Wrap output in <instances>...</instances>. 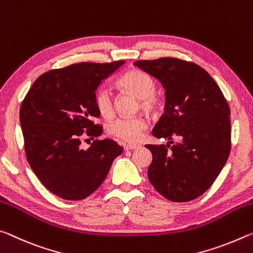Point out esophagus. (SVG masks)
Listing matches in <instances>:
<instances>
[{
    "mask_svg": "<svg viewBox=\"0 0 253 253\" xmlns=\"http://www.w3.org/2000/svg\"><path fill=\"white\" fill-rule=\"evenodd\" d=\"M138 148H139V144L130 143V144H126V146H124V150H134V149H138Z\"/></svg>",
    "mask_w": 253,
    "mask_h": 253,
    "instance_id": "34e87169",
    "label": "esophagus"
}]
</instances>
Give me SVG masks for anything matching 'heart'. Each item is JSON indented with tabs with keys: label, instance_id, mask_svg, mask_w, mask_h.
<instances>
[{
	"label": "heart",
	"instance_id": "b5f03b06",
	"mask_svg": "<svg viewBox=\"0 0 253 253\" xmlns=\"http://www.w3.org/2000/svg\"><path fill=\"white\" fill-rule=\"evenodd\" d=\"M123 89L133 94L140 101V107L148 114H155L160 107V99L155 95L156 84L154 78L140 69H131L119 80ZM95 105L103 117L110 118L114 113V102L112 92L102 87L95 95ZM147 129V122L142 118H120L107 126L109 133L126 142L135 143L142 138Z\"/></svg>",
	"mask_w": 253,
	"mask_h": 253
}]
</instances>
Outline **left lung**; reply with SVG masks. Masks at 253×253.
Returning a JSON list of instances; mask_svg holds the SVG:
<instances>
[{
    "label": "left lung",
    "mask_w": 253,
    "mask_h": 253,
    "mask_svg": "<svg viewBox=\"0 0 253 253\" xmlns=\"http://www.w3.org/2000/svg\"><path fill=\"white\" fill-rule=\"evenodd\" d=\"M134 66L158 80L165 89V113L152 135L165 144H146L152 163L148 177L172 202L195 200L224 167L231 149L230 107L216 83L200 66L177 58L136 60ZM180 142L170 149L169 142Z\"/></svg>",
    "instance_id": "left-lung-1"
}]
</instances>
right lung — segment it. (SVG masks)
Segmentation results:
<instances>
[{"label": "right lung", "mask_w": 253, "mask_h": 253, "mask_svg": "<svg viewBox=\"0 0 253 253\" xmlns=\"http://www.w3.org/2000/svg\"><path fill=\"white\" fill-rule=\"evenodd\" d=\"M124 63H80L49 70L37 78L23 99L20 123L27 160L58 197L80 201L89 196L122 154L123 148L111 139L95 140L88 149L81 143L83 135L102 134L103 127L92 121L99 117L95 92Z\"/></svg>", "instance_id": "1"}]
</instances>
